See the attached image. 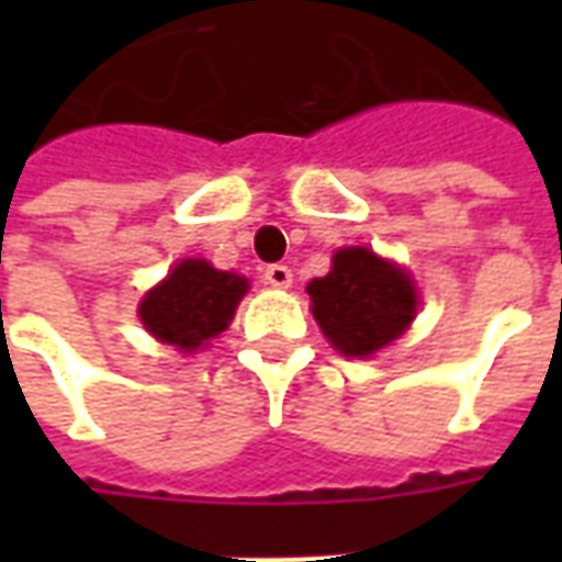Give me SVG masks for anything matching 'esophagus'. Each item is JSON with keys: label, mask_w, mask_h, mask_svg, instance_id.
I'll list each match as a JSON object with an SVG mask.
<instances>
[{"label": "esophagus", "mask_w": 562, "mask_h": 562, "mask_svg": "<svg viewBox=\"0 0 562 562\" xmlns=\"http://www.w3.org/2000/svg\"><path fill=\"white\" fill-rule=\"evenodd\" d=\"M265 282L273 285V289H289L292 285V270L285 265H270V268H265Z\"/></svg>", "instance_id": "1"}]
</instances>
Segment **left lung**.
I'll return each instance as SVG.
<instances>
[{"instance_id": "8db88e82", "label": "left lung", "mask_w": 562, "mask_h": 562, "mask_svg": "<svg viewBox=\"0 0 562 562\" xmlns=\"http://www.w3.org/2000/svg\"><path fill=\"white\" fill-rule=\"evenodd\" d=\"M313 316L346 358H370L401 337L418 313L413 277L367 246L334 252L328 277L306 285Z\"/></svg>"}]
</instances>
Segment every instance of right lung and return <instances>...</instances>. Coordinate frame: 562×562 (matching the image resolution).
Returning a JSON list of instances; mask_svg holds the SVG:
<instances>
[{"instance_id": "1", "label": "right lung", "mask_w": 562, "mask_h": 562, "mask_svg": "<svg viewBox=\"0 0 562 562\" xmlns=\"http://www.w3.org/2000/svg\"><path fill=\"white\" fill-rule=\"evenodd\" d=\"M246 289V277L216 270L204 258H183L144 294L138 316L156 340L192 355L232 325Z\"/></svg>"}]
</instances>
